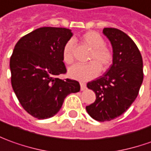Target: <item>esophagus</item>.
<instances>
[{
  "label": "esophagus",
  "instance_id": "obj_1",
  "mask_svg": "<svg viewBox=\"0 0 151 151\" xmlns=\"http://www.w3.org/2000/svg\"><path fill=\"white\" fill-rule=\"evenodd\" d=\"M80 87H81V90L83 91V90L87 88V84L85 83H83V82H80Z\"/></svg>",
  "mask_w": 151,
  "mask_h": 151
}]
</instances>
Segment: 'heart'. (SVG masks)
Listing matches in <instances>:
<instances>
[{"label": "heart", "instance_id": "heart-1", "mask_svg": "<svg viewBox=\"0 0 151 151\" xmlns=\"http://www.w3.org/2000/svg\"><path fill=\"white\" fill-rule=\"evenodd\" d=\"M82 41L92 49L88 57V61L91 62L72 66L68 70V75L73 79L88 81L97 77L100 73L101 68L105 70L110 66L113 60V54L105 45V41L98 33L94 31L85 33L82 36ZM73 41L69 40L63 48V61L66 64H71L73 62Z\"/></svg>", "mask_w": 151, "mask_h": 151}]
</instances>
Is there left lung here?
I'll use <instances>...</instances> for the list:
<instances>
[{
    "mask_svg": "<svg viewBox=\"0 0 151 151\" xmlns=\"http://www.w3.org/2000/svg\"><path fill=\"white\" fill-rule=\"evenodd\" d=\"M102 33L111 42L113 60L104 75L87 84L96 100L86 110L94 120L107 122L123 114L136 100L143 82V61L126 33L115 28H104Z\"/></svg>",
    "mask_w": 151,
    "mask_h": 151,
    "instance_id": "8db88e82",
    "label": "left lung"
}]
</instances>
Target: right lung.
<instances>
[{"label": "right lung", "mask_w": 151, "mask_h": 151, "mask_svg": "<svg viewBox=\"0 0 151 151\" xmlns=\"http://www.w3.org/2000/svg\"><path fill=\"white\" fill-rule=\"evenodd\" d=\"M72 36L69 29L41 27L15 45L10 60L11 85L19 103L34 117L54 116L68 94L80 91L78 81L57 78L67 71L62 52Z\"/></svg>", "instance_id": "add662e5"}]
</instances>
